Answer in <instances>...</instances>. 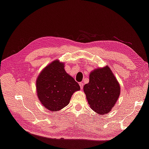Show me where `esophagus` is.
Segmentation results:
<instances>
[{"instance_id":"34e87169","label":"esophagus","mask_w":149,"mask_h":149,"mask_svg":"<svg viewBox=\"0 0 149 149\" xmlns=\"http://www.w3.org/2000/svg\"><path fill=\"white\" fill-rule=\"evenodd\" d=\"M79 86H80V87H81V89H82V88H83V87H84V84L82 83V82H80Z\"/></svg>"}]
</instances>
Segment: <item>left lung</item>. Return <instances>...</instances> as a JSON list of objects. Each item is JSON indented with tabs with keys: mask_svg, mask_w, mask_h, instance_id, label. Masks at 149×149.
Instances as JSON below:
<instances>
[{
	"mask_svg": "<svg viewBox=\"0 0 149 149\" xmlns=\"http://www.w3.org/2000/svg\"><path fill=\"white\" fill-rule=\"evenodd\" d=\"M84 91L90 107L100 115L112 109L121 92L116 77L108 66L97 68L89 74V82Z\"/></svg>",
	"mask_w": 149,
	"mask_h": 149,
	"instance_id": "left-lung-1",
	"label": "left lung"
}]
</instances>
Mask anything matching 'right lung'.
I'll return each mask as SVG.
<instances>
[{"instance_id": "add662e5", "label": "right lung", "mask_w": 149, "mask_h": 149, "mask_svg": "<svg viewBox=\"0 0 149 149\" xmlns=\"http://www.w3.org/2000/svg\"><path fill=\"white\" fill-rule=\"evenodd\" d=\"M80 87L66 73L64 63L54 60L42 71L36 80V92L44 107L51 111L65 107L72 95Z\"/></svg>"}]
</instances>
